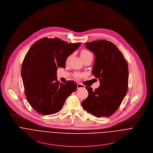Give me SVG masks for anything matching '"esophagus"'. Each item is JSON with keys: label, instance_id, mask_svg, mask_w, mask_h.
<instances>
[{"label": "esophagus", "instance_id": "esophagus-1", "mask_svg": "<svg viewBox=\"0 0 153 153\" xmlns=\"http://www.w3.org/2000/svg\"><path fill=\"white\" fill-rule=\"evenodd\" d=\"M84 88H85V86H84V85H83L82 84H81V83H78L77 84V89Z\"/></svg>", "mask_w": 153, "mask_h": 153}]
</instances>
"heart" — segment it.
I'll list each match as a JSON object with an SVG mask.
<instances>
[{
  "instance_id": "b5f03b06",
  "label": "heart",
  "mask_w": 153,
  "mask_h": 153,
  "mask_svg": "<svg viewBox=\"0 0 153 153\" xmlns=\"http://www.w3.org/2000/svg\"><path fill=\"white\" fill-rule=\"evenodd\" d=\"M92 56V54L91 52H89V50H83L81 53V58H86V57H88V56ZM71 56H69L67 58V61H68L69 59ZM75 77L76 78H80L81 76H82V75L81 74H79V73H76L75 74Z\"/></svg>"
}]
</instances>
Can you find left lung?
I'll return each mask as SVG.
<instances>
[{
	"label": "left lung",
	"instance_id": "left-lung-1",
	"mask_svg": "<svg viewBox=\"0 0 153 153\" xmlns=\"http://www.w3.org/2000/svg\"><path fill=\"white\" fill-rule=\"evenodd\" d=\"M95 54L92 74L100 86H86L89 95L81 103L84 110L97 117L112 115L120 107L128 89V67L122 52L112 42L98 40L86 43Z\"/></svg>",
	"mask_w": 153,
	"mask_h": 153
}]
</instances>
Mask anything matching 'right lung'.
Listing matches in <instances>:
<instances>
[{
	"label": "right lung",
	"instance_id": "add662e5",
	"mask_svg": "<svg viewBox=\"0 0 153 153\" xmlns=\"http://www.w3.org/2000/svg\"><path fill=\"white\" fill-rule=\"evenodd\" d=\"M81 45L69 44L59 38H44L34 43L22 65L25 95L31 106L42 115L57 113L66 98L77 88L74 81L59 82L58 67H65L67 57Z\"/></svg>",
	"mask_w": 153,
	"mask_h": 153
}]
</instances>
